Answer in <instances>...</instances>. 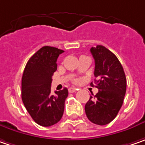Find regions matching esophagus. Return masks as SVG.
<instances>
[{
  "label": "esophagus",
  "instance_id": "34e87169",
  "mask_svg": "<svg viewBox=\"0 0 145 145\" xmlns=\"http://www.w3.org/2000/svg\"><path fill=\"white\" fill-rule=\"evenodd\" d=\"M68 91H69V92H71V93H73V92H75V91H77V89L74 88H70L68 89Z\"/></svg>",
  "mask_w": 145,
  "mask_h": 145
}]
</instances>
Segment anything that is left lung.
<instances>
[{"instance_id": "8db88e82", "label": "left lung", "mask_w": 145, "mask_h": 145, "mask_svg": "<svg viewBox=\"0 0 145 145\" xmlns=\"http://www.w3.org/2000/svg\"><path fill=\"white\" fill-rule=\"evenodd\" d=\"M90 52L95 61V86L99 90L95 96L91 92L85 105V113L91 123L103 126L112 122L121 109L127 79L122 64L108 48L97 45Z\"/></svg>"}]
</instances>
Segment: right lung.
<instances>
[{
	"label": "right lung",
	"instance_id": "right-lung-1",
	"mask_svg": "<svg viewBox=\"0 0 145 145\" xmlns=\"http://www.w3.org/2000/svg\"><path fill=\"white\" fill-rule=\"evenodd\" d=\"M63 52L57 48L42 47L29 59L22 74V102L32 119L42 127L56 124L63 115L67 88L51 94L52 76Z\"/></svg>",
	"mask_w": 145,
	"mask_h": 145
}]
</instances>
